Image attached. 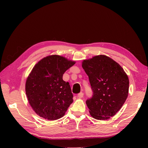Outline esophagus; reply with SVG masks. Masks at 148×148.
<instances>
[{
    "label": "esophagus",
    "instance_id": "34e87169",
    "mask_svg": "<svg viewBox=\"0 0 148 148\" xmlns=\"http://www.w3.org/2000/svg\"><path fill=\"white\" fill-rule=\"evenodd\" d=\"M83 95H84V94H83L82 92H79V93L78 94L77 97H78V98H82V97H83Z\"/></svg>",
    "mask_w": 148,
    "mask_h": 148
}]
</instances>
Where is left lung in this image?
Here are the masks:
<instances>
[{"label":"left lung","mask_w":148,"mask_h":148,"mask_svg":"<svg viewBox=\"0 0 148 148\" xmlns=\"http://www.w3.org/2000/svg\"><path fill=\"white\" fill-rule=\"evenodd\" d=\"M82 67L88 76L92 91V97L86 101L89 113L97 120L113 117L128 97V76L119 64L103 55L84 60Z\"/></svg>","instance_id":"8db88e82"}]
</instances>
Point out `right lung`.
Here are the masks:
<instances>
[{
  "instance_id": "right-lung-1",
  "label": "right lung",
  "mask_w": 148,
  "mask_h": 148,
  "mask_svg": "<svg viewBox=\"0 0 148 148\" xmlns=\"http://www.w3.org/2000/svg\"><path fill=\"white\" fill-rule=\"evenodd\" d=\"M75 63L53 55L44 58L34 66L26 79L25 90L29 104L40 117L59 119L73 102L69 83L62 77Z\"/></svg>"
}]
</instances>
